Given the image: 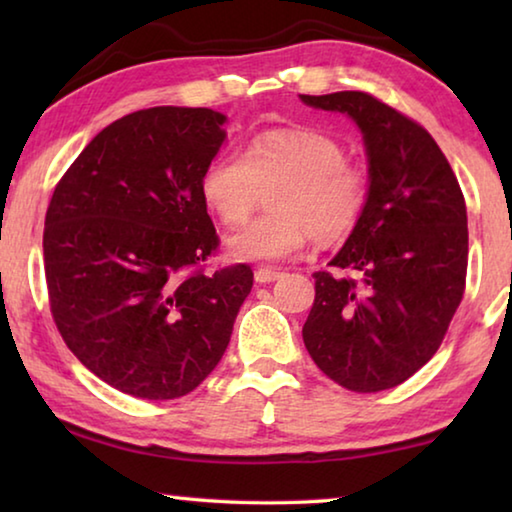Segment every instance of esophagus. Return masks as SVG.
<instances>
[{
  "mask_svg": "<svg viewBox=\"0 0 512 512\" xmlns=\"http://www.w3.org/2000/svg\"><path fill=\"white\" fill-rule=\"evenodd\" d=\"M280 275L282 273L275 271V268H257V271H255V282L268 284V282H275Z\"/></svg>",
  "mask_w": 512,
  "mask_h": 512,
  "instance_id": "34e87169",
  "label": "esophagus"
}]
</instances>
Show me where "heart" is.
Masks as SVG:
<instances>
[{
    "instance_id": "heart-1",
    "label": "heart",
    "mask_w": 512,
    "mask_h": 512,
    "mask_svg": "<svg viewBox=\"0 0 512 512\" xmlns=\"http://www.w3.org/2000/svg\"><path fill=\"white\" fill-rule=\"evenodd\" d=\"M271 212L257 216L228 239L239 262H282L305 248L348 239L366 212L368 171L348 160L345 146L332 135L284 128L250 140L246 151L214 155L203 171L201 192L225 225L244 223L262 198Z\"/></svg>"
}]
</instances>
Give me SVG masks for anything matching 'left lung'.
Listing matches in <instances>:
<instances>
[{
  "instance_id": "obj_1",
  "label": "left lung",
  "mask_w": 512,
  "mask_h": 512,
  "mask_svg": "<svg viewBox=\"0 0 512 512\" xmlns=\"http://www.w3.org/2000/svg\"><path fill=\"white\" fill-rule=\"evenodd\" d=\"M350 115L366 140V212L329 266L302 327L307 352L336 384L377 393L415 375L443 343L465 293L467 210L461 185L418 121L368 92L311 97Z\"/></svg>"
}]
</instances>
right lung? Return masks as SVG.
Masks as SVG:
<instances>
[{
	"label": "right lung",
	"instance_id": "obj_1",
	"mask_svg": "<svg viewBox=\"0 0 512 512\" xmlns=\"http://www.w3.org/2000/svg\"><path fill=\"white\" fill-rule=\"evenodd\" d=\"M210 108L131 112L85 146L51 196L49 309L85 368L140 400L192 393L221 361L253 289L219 248L201 178L225 140Z\"/></svg>",
	"mask_w": 512,
	"mask_h": 512
}]
</instances>
